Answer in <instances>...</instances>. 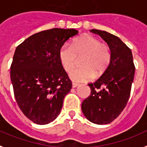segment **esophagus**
Returning a JSON list of instances; mask_svg holds the SVG:
<instances>
[{
	"label": "esophagus",
	"mask_w": 147,
	"mask_h": 147,
	"mask_svg": "<svg viewBox=\"0 0 147 147\" xmlns=\"http://www.w3.org/2000/svg\"><path fill=\"white\" fill-rule=\"evenodd\" d=\"M77 86H79V84H77V83H75V82H73L72 83L73 88H76Z\"/></svg>",
	"instance_id": "esophagus-1"
}]
</instances>
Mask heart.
<instances>
[{
  "label": "heart",
  "mask_w": 147,
  "mask_h": 147,
  "mask_svg": "<svg viewBox=\"0 0 147 147\" xmlns=\"http://www.w3.org/2000/svg\"><path fill=\"white\" fill-rule=\"evenodd\" d=\"M82 66L70 73L75 82H87L95 75L100 76L107 71L111 61V49L108 44L100 42L91 34L82 35L70 45H64L59 51V59L63 68L70 72L81 58Z\"/></svg>",
  "instance_id": "obj_1"
}]
</instances>
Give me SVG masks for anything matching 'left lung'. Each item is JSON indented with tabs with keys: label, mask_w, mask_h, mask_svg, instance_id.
<instances>
[{
	"label": "left lung",
	"mask_w": 147,
	"mask_h": 147,
	"mask_svg": "<svg viewBox=\"0 0 147 147\" xmlns=\"http://www.w3.org/2000/svg\"><path fill=\"white\" fill-rule=\"evenodd\" d=\"M91 32L99 35L109 45L111 61L100 78L88 84L91 94L82 101L81 108L90 122L107 125L119 116L128 103L135 67L131 50L118 37L97 29Z\"/></svg>",
	"instance_id": "8db88e82"
}]
</instances>
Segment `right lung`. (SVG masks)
<instances>
[{
	"instance_id": "1",
	"label": "right lung",
	"mask_w": 147,
	"mask_h": 147,
	"mask_svg": "<svg viewBox=\"0 0 147 147\" xmlns=\"http://www.w3.org/2000/svg\"><path fill=\"white\" fill-rule=\"evenodd\" d=\"M75 29L53 28L31 35L16 49L10 78L18 106L37 125L54 121L72 82L59 59V51Z\"/></svg>"
}]
</instances>
